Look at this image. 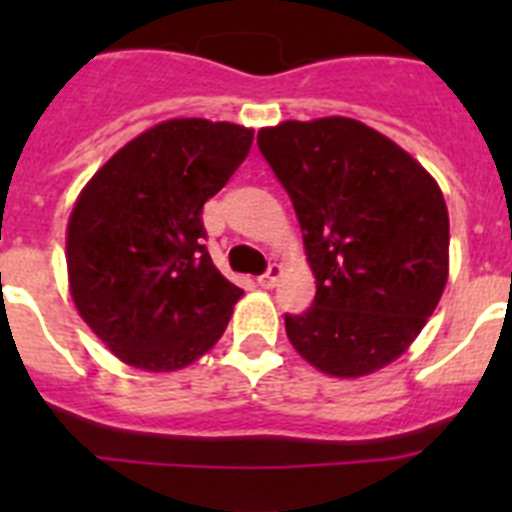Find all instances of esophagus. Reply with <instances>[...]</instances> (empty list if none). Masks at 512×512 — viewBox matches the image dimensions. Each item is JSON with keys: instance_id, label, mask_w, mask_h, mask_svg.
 <instances>
[{"instance_id": "1", "label": "esophagus", "mask_w": 512, "mask_h": 512, "mask_svg": "<svg viewBox=\"0 0 512 512\" xmlns=\"http://www.w3.org/2000/svg\"><path fill=\"white\" fill-rule=\"evenodd\" d=\"M279 277H282V266L271 264L269 269H266V274H261V277L256 279V282H259L261 289H271V287H274V284L279 282Z\"/></svg>"}]
</instances>
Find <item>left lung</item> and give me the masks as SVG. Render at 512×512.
<instances>
[{
	"label": "left lung",
	"instance_id": "obj_1",
	"mask_svg": "<svg viewBox=\"0 0 512 512\" xmlns=\"http://www.w3.org/2000/svg\"><path fill=\"white\" fill-rule=\"evenodd\" d=\"M297 212L315 300L284 315L297 354L330 377L372 374L415 341L449 279V210L423 166L351 117L259 130Z\"/></svg>",
	"mask_w": 512,
	"mask_h": 512
}]
</instances>
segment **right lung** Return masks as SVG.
Segmentation results:
<instances>
[{"mask_svg":"<svg viewBox=\"0 0 512 512\" xmlns=\"http://www.w3.org/2000/svg\"><path fill=\"white\" fill-rule=\"evenodd\" d=\"M251 143L253 130L233 122H158L81 189L66 233L71 297L125 364L174 372L228 328L243 289L212 264L202 207Z\"/></svg>","mask_w":512,"mask_h":512,"instance_id":"obj_1","label":"right lung"}]
</instances>
